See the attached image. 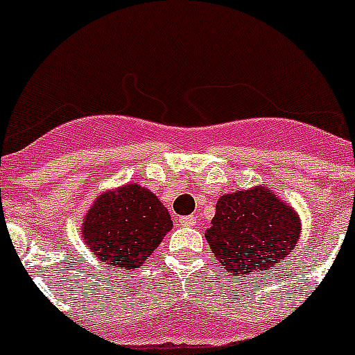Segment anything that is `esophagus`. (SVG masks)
<instances>
[{
    "mask_svg": "<svg viewBox=\"0 0 355 355\" xmlns=\"http://www.w3.org/2000/svg\"><path fill=\"white\" fill-rule=\"evenodd\" d=\"M197 224V216L196 215H188V216H180V225H184V227H190V225Z\"/></svg>",
    "mask_w": 355,
    "mask_h": 355,
    "instance_id": "esophagus-1",
    "label": "esophagus"
}]
</instances>
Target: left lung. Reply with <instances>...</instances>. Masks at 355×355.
Masks as SVG:
<instances>
[{
    "mask_svg": "<svg viewBox=\"0 0 355 355\" xmlns=\"http://www.w3.org/2000/svg\"><path fill=\"white\" fill-rule=\"evenodd\" d=\"M299 236V215L265 187L222 196L206 231L222 268L240 281L288 258Z\"/></svg>",
    "mask_w": 355,
    "mask_h": 355,
    "instance_id": "left-lung-1",
    "label": "left lung"
}]
</instances>
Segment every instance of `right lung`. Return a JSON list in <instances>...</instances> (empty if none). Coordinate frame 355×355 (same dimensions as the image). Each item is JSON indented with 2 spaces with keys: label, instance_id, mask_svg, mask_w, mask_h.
<instances>
[{
  "label": "right lung",
  "instance_id": "obj_1",
  "mask_svg": "<svg viewBox=\"0 0 355 355\" xmlns=\"http://www.w3.org/2000/svg\"><path fill=\"white\" fill-rule=\"evenodd\" d=\"M171 229V215L158 197L133 183L97 197L85 216L81 236L106 265L135 270Z\"/></svg>",
  "mask_w": 355,
  "mask_h": 355
}]
</instances>
